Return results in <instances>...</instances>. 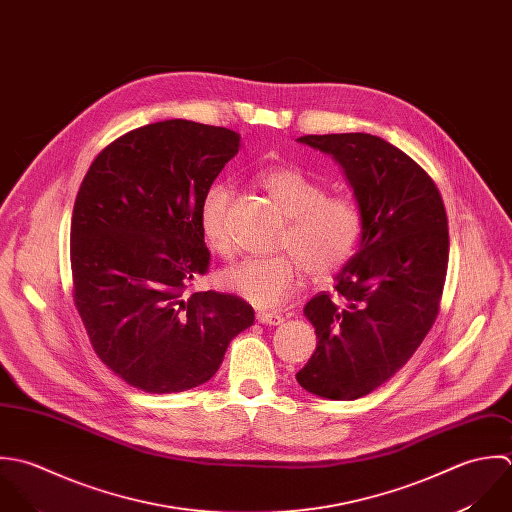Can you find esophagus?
Returning <instances> with one entry per match:
<instances>
[{
	"mask_svg": "<svg viewBox=\"0 0 512 512\" xmlns=\"http://www.w3.org/2000/svg\"><path fill=\"white\" fill-rule=\"evenodd\" d=\"M256 320H258V324H266V326H280V324H284L282 316H278L274 312H264V310L256 312Z\"/></svg>",
	"mask_w": 512,
	"mask_h": 512,
	"instance_id": "esophagus-1",
	"label": "esophagus"
}]
</instances>
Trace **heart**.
Wrapping results in <instances>:
<instances>
[{
    "instance_id": "heart-1",
    "label": "heart",
    "mask_w": 512,
    "mask_h": 512,
    "mask_svg": "<svg viewBox=\"0 0 512 512\" xmlns=\"http://www.w3.org/2000/svg\"><path fill=\"white\" fill-rule=\"evenodd\" d=\"M262 186L286 214L288 230L280 246L292 254L248 256L218 274V284L244 302L268 310L284 304L300 286L304 270L328 278L353 256L363 218L357 202L328 188L294 167H274L260 174ZM230 188L214 184L200 204V228L208 246L230 256L234 242L228 230Z\"/></svg>"
}]
</instances>
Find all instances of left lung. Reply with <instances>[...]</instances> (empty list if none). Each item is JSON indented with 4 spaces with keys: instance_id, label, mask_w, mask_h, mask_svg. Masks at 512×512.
Listing matches in <instances>:
<instances>
[{
    "instance_id": "8db88e82",
    "label": "left lung",
    "mask_w": 512,
    "mask_h": 512,
    "mask_svg": "<svg viewBox=\"0 0 512 512\" xmlns=\"http://www.w3.org/2000/svg\"><path fill=\"white\" fill-rule=\"evenodd\" d=\"M298 143L340 165L363 228L357 252L336 276L340 300L320 292L304 308L318 345L296 379L314 395L353 401L409 361L439 314L447 212L431 176L379 137L306 135Z\"/></svg>"
}]
</instances>
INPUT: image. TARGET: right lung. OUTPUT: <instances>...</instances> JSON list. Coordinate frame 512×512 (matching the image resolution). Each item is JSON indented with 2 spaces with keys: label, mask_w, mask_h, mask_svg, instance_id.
Listing matches in <instances>:
<instances>
[{
  "label": "right lung",
  "mask_w": 512,
  "mask_h": 512,
  "mask_svg": "<svg viewBox=\"0 0 512 512\" xmlns=\"http://www.w3.org/2000/svg\"><path fill=\"white\" fill-rule=\"evenodd\" d=\"M240 137L171 119L99 153L73 206V298L101 361L147 393L206 383L254 324L242 298L186 286L208 268L200 204Z\"/></svg>",
  "instance_id": "add662e5"
}]
</instances>
